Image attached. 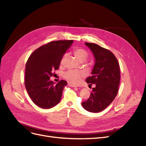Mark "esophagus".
<instances>
[{"instance_id": "esophagus-1", "label": "esophagus", "mask_w": 146, "mask_h": 146, "mask_svg": "<svg viewBox=\"0 0 146 146\" xmlns=\"http://www.w3.org/2000/svg\"><path fill=\"white\" fill-rule=\"evenodd\" d=\"M68 86L70 87H76L77 86L76 85H74V84L70 83L69 82H68Z\"/></svg>"}]
</instances>
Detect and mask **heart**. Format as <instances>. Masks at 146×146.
Instances as JSON below:
<instances>
[{
    "instance_id": "b5f03b06",
    "label": "heart",
    "mask_w": 146,
    "mask_h": 146,
    "mask_svg": "<svg viewBox=\"0 0 146 146\" xmlns=\"http://www.w3.org/2000/svg\"><path fill=\"white\" fill-rule=\"evenodd\" d=\"M74 53L76 58L81 62L85 61L88 56V53L87 51L82 48H77L76 49L74 50ZM64 56L63 57L62 60H61V62L63 61ZM85 72L83 70L70 69L64 73L63 77L69 82H71L72 83H77L79 82L81 78L85 76Z\"/></svg>"
}]
</instances>
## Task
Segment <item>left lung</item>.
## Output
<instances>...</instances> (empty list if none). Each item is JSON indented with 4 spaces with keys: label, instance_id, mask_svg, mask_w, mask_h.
I'll return each mask as SVG.
<instances>
[{
    "label": "left lung",
    "instance_id": "left-lung-1",
    "mask_svg": "<svg viewBox=\"0 0 146 146\" xmlns=\"http://www.w3.org/2000/svg\"><path fill=\"white\" fill-rule=\"evenodd\" d=\"M94 55L95 63L86 83L95 84L91 95L82 105L87 111L99 113L110 105L117 94L120 69L117 58L109 50L94 43L85 42Z\"/></svg>",
    "mask_w": 146,
    "mask_h": 146
}]
</instances>
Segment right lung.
<instances>
[{
    "instance_id": "obj_1",
    "label": "right lung",
    "mask_w": 146,
    "mask_h": 146,
    "mask_svg": "<svg viewBox=\"0 0 146 146\" xmlns=\"http://www.w3.org/2000/svg\"><path fill=\"white\" fill-rule=\"evenodd\" d=\"M73 40L55 41L35 50L25 66V86L30 98L38 107L48 109L55 107L61 99L67 82L61 80L56 85L50 80L53 71L59 68L62 57Z\"/></svg>"
}]
</instances>
